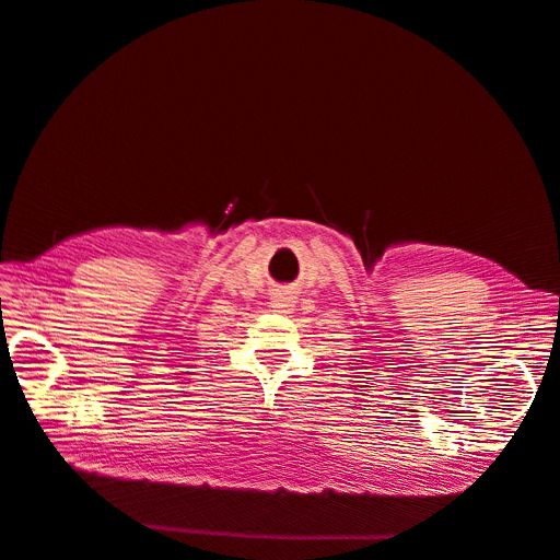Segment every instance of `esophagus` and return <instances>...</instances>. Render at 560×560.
<instances>
[{
  "label": "esophagus",
  "instance_id": "34e87169",
  "mask_svg": "<svg viewBox=\"0 0 560 560\" xmlns=\"http://www.w3.org/2000/svg\"><path fill=\"white\" fill-rule=\"evenodd\" d=\"M295 295H292V290H281L279 295H277V308L279 311H283V313H288V311H292V306H295Z\"/></svg>",
  "mask_w": 560,
  "mask_h": 560
}]
</instances>
